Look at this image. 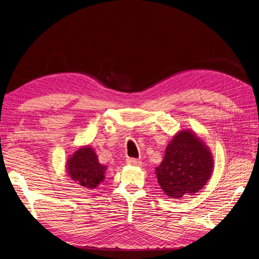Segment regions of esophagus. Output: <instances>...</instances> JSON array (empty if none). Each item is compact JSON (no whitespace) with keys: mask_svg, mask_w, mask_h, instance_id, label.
Masks as SVG:
<instances>
[{"mask_svg":"<svg viewBox=\"0 0 259 259\" xmlns=\"http://www.w3.org/2000/svg\"><path fill=\"white\" fill-rule=\"evenodd\" d=\"M126 164H128V165H139L140 164V161L137 160V159H134V158H127L126 159Z\"/></svg>","mask_w":259,"mask_h":259,"instance_id":"1","label":"esophagus"}]
</instances>
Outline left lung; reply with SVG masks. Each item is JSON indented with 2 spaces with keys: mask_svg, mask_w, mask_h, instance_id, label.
Instances as JSON below:
<instances>
[{
  "mask_svg": "<svg viewBox=\"0 0 259 259\" xmlns=\"http://www.w3.org/2000/svg\"><path fill=\"white\" fill-rule=\"evenodd\" d=\"M213 168L209 148L192 131L183 130L168 143L155 174L164 193L171 199H180L203 189Z\"/></svg>",
  "mask_w": 259,
  "mask_h": 259,
  "instance_id": "obj_1",
  "label": "left lung"
}]
</instances>
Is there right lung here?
<instances>
[{
  "label": "right lung",
  "mask_w": 259,
  "mask_h": 259,
  "mask_svg": "<svg viewBox=\"0 0 259 259\" xmlns=\"http://www.w3.org/2000/svg\"><path fill=\"white\" fill-rule=\"evenodd\" d=\"M68 176L85 189H95L104 182L107 166L100 164L95 150L83 146L70 155L66 163Z\"/></svg>",
  "instance_id": "1"
}]
</instances>
